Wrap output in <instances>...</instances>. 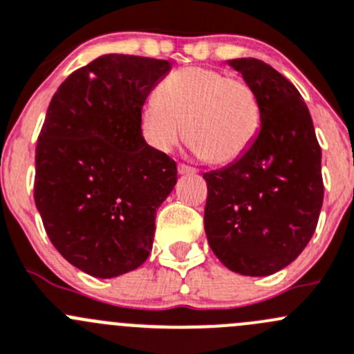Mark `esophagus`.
Instances as JSON below:
<instances>
[{"label": "esophagus", "instance_id": "1", "mask_svg": "<svg viewBox=\"0 0 354 354\" xmlns=\"http://www.w3.org/2000/svg\"><path fill=\"white\" fill-rule=\"evenodd\" d=\"M178 173L180 174H195L197 173V169L192 166H188V164H178Z\"/></svg>", "mask_w": 354, "mask_h": 354}]
</instances>
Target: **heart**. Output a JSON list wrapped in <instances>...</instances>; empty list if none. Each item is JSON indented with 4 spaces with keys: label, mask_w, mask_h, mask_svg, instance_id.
Listing matches in <instances>:
<instances>
[{
    "label": "heart",
    "mask_w": 354,
    "mask_h": 354,
    "mask_svg": "<svg viewBox=\"0 0 354 354\" xmlns=\"http://www.w3.org/2000/svg\"><path fill=\"white\" fill-rule=\"evenodd\" d=\"M261 119L259 93L249 79L211 67H185L164 79L157 97L142 105L138 122L143 142L156 152L176 149L187 129L195 156L225 166L252 147Z\"/></svg>",
    "instance_id": "obj_1"
}]
</instances>
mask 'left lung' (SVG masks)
I'll list each match as a JSON object with an SVG mask.
<instances>
[{
  "label": "left lung",
  "mask_w": 354,
  "mask_h": 354,
  "mask_svg": "<svg viewBox=\"0 0 354 354\" xmlns=\"http://www.w3.org/2000/svg\"><path fill=\"white\" fill-rule=\"evenodd\" d=\"M259 93L263 119L242 159L204 174L209 247L232 272L266 277L313 236L324 202L322 149L296 86L257 58L230 62Z\"/></svg>",
  "instance_id": "8db88e82"
}]
</instances>
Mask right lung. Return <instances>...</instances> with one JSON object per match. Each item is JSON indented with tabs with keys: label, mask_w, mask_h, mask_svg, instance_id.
I'll list each match as a JSON object with an SVG mask.
<instances>
[{
	"label": "right lung",
	"mask_w": 354,
	"mask_h": 354,
	"mask_svg": "<svg viewBox=\"0 0 354 354\" xmlns=\"http://www.w3.org/2000/svg\"><path fill=\"white\" fill-rule=\"evenodd\" d=\"M169 71L167 60L104 55L72 72L50 102L34 201L55 249L91 277L136 270L152 249L176 162L143 142L138 118Z\"/></svg>",
	"instance_id": "1"
}]
</instances>
